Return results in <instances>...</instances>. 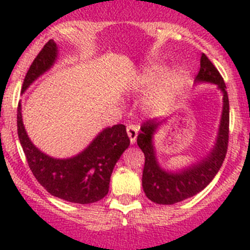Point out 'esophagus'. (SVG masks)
<instances>
[{"instance_id":"34e87169","label":"esophagus","mask_w":250,"mask_h":250,"mask_svg":"<svg viewBox=\"0 0 250 250\" xmlns=\"http://www.w3.org/2000/svg\"><path fill=\"white\" fill-rule=\"evenodd\" d=\"M138 126H135V125H127L126 126V132L131 144H135L136 138H138Z\"/></svg>"}]
</instances>
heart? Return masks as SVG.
<instances>
[{"label": "heart", "mask_w": 250, "mask_h": 250, "mask_svg": "<svg viewBox=\"0 0 250 250\" xmlns=\"http://www.w3.org/2000/svg\"><path fill=\"white\" fill-rule=\"evenodd\" d=\"M164 68L165 67L163 65L151 66L139 76L138 81L145 89H150L159 83L156 103L163 107H167L184 90L185 76L180 70H171V71L167 72L160 80Z\"/></svg>", "instance_id": "1"}]
</instances>
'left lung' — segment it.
I'll use <instances>...</instances> for the list:
<instances>
[{"mask_svg":"<svg viewBox=\"0 0 250 250\" xmlns=\"http://www.w3.org/2000/svg\"><path fill=\"white\" fill-rule=\"evenodd\" d=\"M211 83L222 92L223 107L215 141L204 156L179 169H170L160 164L154 136L167 121L149 120L143 124L138 135V145L144 152L145 165L143 170V189L151 202L171 205L191 198L207 188L218 174L228 149L229 139V99L223 77L215 66L204 54L200 59V71L195 77V85Z\"/></svg>","mask_w":250,"mask_h":250,"instance_id":"obj_1","label":"left lung"}]
</instances>
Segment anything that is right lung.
<instances>
[{
    "instance_id": "1",
    "label": "right lung",
    "mask_w": 250,
    "mask_h": 250,
    "mask_svg": "<svg viewBox=\"0 0 250 250\" xmlns=\"http://www.w3.org/2000/svg\"><path fill=\"white\" fill-rule=\"evenodd\" d=\"M59 59V46L50 40L34 60L22 85V94L40 76L54 67ZM17 132L28 167L51 195L76 204H91L109 193L112 170L129 147L126 127L118 124L105 127L83 151L70 158H54L41 151L28 138L22 120V105L17 109Z\"/></svg>"
}]
</instances>
